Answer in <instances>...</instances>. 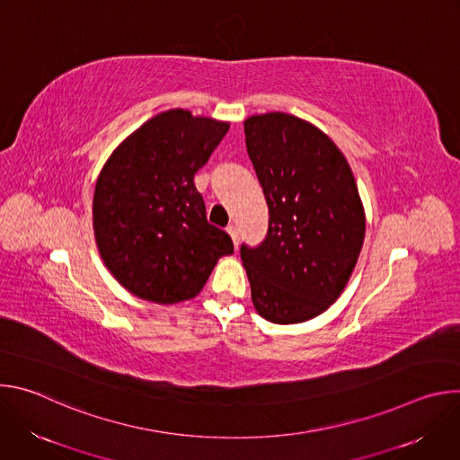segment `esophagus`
<instances>
[{"label": "esophagus", "mask_w": 460, "mask_h": 460, "mask_svg": "<svg viewBox=\"0 0 460 460\" xmlns=\"http://www.w3.org/2000/svg\"><path fill=\"white\" fill-rule=\"evenodd\" d=\"M227 233L231 234V238H233V243H234V247H238V242H240V236H238V229H236V226H227Z\"/></svg>", "instance_id": "esophagus-1"}]
</instances>
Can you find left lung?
Here are the masks:
<instances>
[{"instance_id":"8db88e82","label":"left lung","mask_w":460,"mask_h":460,"mask_svg":"<svg viewBox=\"0 0 460 460\" xmlns=\"http://www.w3.org/2000/svg\"><path fill=\"white\" fill-rule=\"evenodd\" d=\"M243 133L270 208L264 242L240 247L251 298L270 322H305L339 298L358 260V189L330 137L293 114L251 116Z\"/></svg>"}]
</instances>
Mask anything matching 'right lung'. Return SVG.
<instances>
[{
    "label": "right lung",
    "instance_id": "obj_1",
    "mask_svg": "<svg viewBox=\"0 0 460 460\" xmlns=\"http://www.w3.org/2000/svg\"><path fill=\"white\" fill-rule=\"evenodd\" d=\"M227 130L226 121L171 109L137 128L103 165L93 200L94 236L127 291L156 304L192 298L218 258L233 252L231 236L208 222L194 187V172Z\"/></svg>",
    "mask_w": 460,
    "mask_h": 460
}]
</instances>
